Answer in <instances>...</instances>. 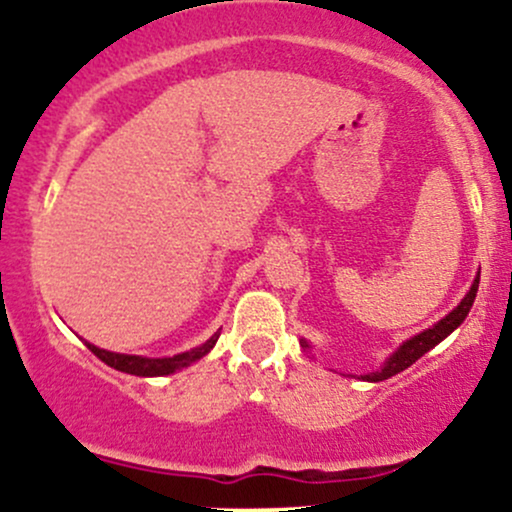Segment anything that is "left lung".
Segmentation results:
<instances>
[{"label":"left lung","mask_w":512,"mask_h":512,"mask_svg":"<svg viewBox=\"0 0 512 512\" xmlns=\"http://www.w3.org/2000/svg\"><path fill=\"white\" fill-rule=\"evenodd\" d=\"M477 289H479V276H477V279H474L472 289H469L467 296L462 298V303L457 305V308L452 310L450 315H445L443 320L438 322V325L431 327V330H424L421 334H416V337L407 339V342L399 346L395 354L387 358L383 368L375 370V373H370V375H363V380H370V383H380V380L392 378V375L402 373L404 368H409L411 363L419 361V358L424 356L426 351H431L433 346L443 342V339L448 337L452 330H457V327H460L462 322H464V317H467L469 308H472L474 298H477ZM303 346H308V344L303 342Z\"/></svg>","instance_id":"8db88e82"}]
</instances>
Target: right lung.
Wrapping results in <instances>:
<instances>
[{
	"instance_id": "obj_1",
	"label": "right lung",
	"mask_w": 512,
	"mask_h": 512,
	"mask_svg": "<svg viewBox=\"0 0 512 512\" xmlns=\"http://www.w3.org/2000/svg\"><path fill=\"white\" fill-rule=\"evenodd\" d=\"M216 339H219V334H214L209 342L197 346V349L185 351V354H178L173 358H144V356H129V354H113V351L98 349V346H93L88 342H86V346L93 351V354L101 358L103 363H108V366L115 368V370H122V373H129V375H168V373H175V370L190 366V363H195L197 358L207 356L209 351L214 349Z\"/></svg>"
}]
</instances>
